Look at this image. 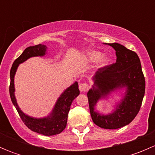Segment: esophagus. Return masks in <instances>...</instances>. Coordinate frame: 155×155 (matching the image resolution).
<instances>
[{
  "label": "esophagus",
  "mask_w": 155,
  "mask_h": 155,
  "mask_svg": "<svg viewBox=\"0 0 155 155\" xmlns=\"http://www.w3.org/2000/svg\"><path fill=\"white\" fill-rule=\"evenodd\" d=\"M79 90H80L81 92H85L88 90V85H87V83L82 82V83L79 84Z\"/></svg>",
  "instance_id": "34e87169"
}]
</instances>
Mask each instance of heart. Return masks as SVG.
Wrapping results in <instances>:
<instances>
[{
	"mask_svg": "<svg viewBox=\"0 0 155 155\" xmlns=\"http://www.w3.org/2000/svg\"><path fill=\"white\" fill-rule=\"evenodd\" d=\"M86 60L89 62H93L97 61V65L98 67H103L108 63L109 58L107 54H101L99 51H89L86 54Z\"/></svg>",
	"mask_w": 155,
	"mask_h": 155,
	"instance_id": "b5f03b06",
	"label": "heart"
}]
</instances>
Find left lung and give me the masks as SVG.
I'll list each match as a JSON object with an SVG mask.
<instances>
[{"label":"left lung","mask_w":155,"mask_h":155,"mask_svg":"<svg viewBox=\"0 0 155 155\" xmlns=\"http://www.w3.org/2000/svg\"><path fill=\"white\" fill-rule=\"evenodd\" d=\"M115 50L116 62L98 69L94 76V85L87 92L89 109L93 122L104 129H118L130 124L140 111L145 94V81L140 60L137 53L119 43H108ZM126 87L124 98L116 110L101 115L94 107L116 89Z\"/></svg>","instance_id":"left-lung-1"}]
</instances>
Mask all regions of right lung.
I'll use <instances>...</instances> for the list:
<instances>
[{"mask_svg": "<svg viewBox=\"0 0 155 155\" xmlns=\"http://www.w3.org/2000/svg\"><path fill=\"white\" fill-rule=\"evenodd\" d=\"M46 48V46L42 44L30 46L26 48L22 54L18 58L15 59L10 70V95L11 101L15 106L20 118L30 130L42 135L53 136L61 133L66 127L70 106L73 100L79 94L78 82H76L74 84L70 85L61 94L50 115L43 118H32L22 112L17 104L14 94V76L19 64L25 61L31 57L45 55Z\"/></svg>", "mask_w": 155, "mask_h": 155, "instance_id": "right-lung-1", "label": "right lung"}]
</instances>
